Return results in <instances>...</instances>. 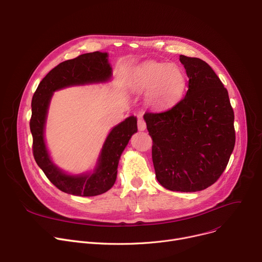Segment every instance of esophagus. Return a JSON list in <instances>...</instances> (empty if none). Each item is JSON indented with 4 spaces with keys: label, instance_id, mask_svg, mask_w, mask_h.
Wrapping results in <instances>:
<instances>
[{
    "label": "esophagus",
    "instance_id": "esophagus-1",
    "mask_svg": "<svg viewBox=\"0 0 262 262\" xmlns=\"http://www.w3.org/2000/svg\"><path fill=\"white\" fill-rule=\"evenodd\" d=\"M137 127L140 131H145L147 126H146V121L143 118H140L137 120Z\"/></svg>",
    "mask_w": 262,
    "mask_h": 262
}]
</instances>
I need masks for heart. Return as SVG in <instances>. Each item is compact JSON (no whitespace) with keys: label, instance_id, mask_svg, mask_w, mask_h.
<instances>
[{"label":"heart","instance_id":"heart-1","mask_svg":"<svg viewBox=\"0 0 262 262\" xmlns=\"http://www.w3.org/2000/svg\"><path fill=\"white\" fill-rule=\"evenodd\" d=\"M133 83L137 90H148L147 102L150 105L164 107L184 95L187 79L185 72L177 64L147 62L134 72Z\"/></svg>","mask_w":262,"mask_h":262}]
</instances>
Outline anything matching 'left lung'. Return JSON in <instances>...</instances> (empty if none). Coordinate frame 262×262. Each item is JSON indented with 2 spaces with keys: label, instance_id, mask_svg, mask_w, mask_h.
Wrapping results in <instances>:
<instances>
[{
  "label": "left lung",
  "instance_id": "8db88e82",
  "mask_svg": "<svg viewBox=\"0 0 262 262\" xmlns=\"http://www.w3.org/2000/svg\"><path fill=\"white\" fill-rule=\"evenodd\" d=\"M187 93L171 109L146 112L152 161L162 186L172 191L203 190L221 177L235 147L234 110L227 90L199 58L180 56Z\"/></svg>",
  "mask_w": 262,
  "mask_h": 262
}]
</instances>
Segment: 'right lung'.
Segmentation results:
<instances>
[{
  "instance_id": "add662e5",
  "label": "right lung",
  "mask_w": 262,
  "mask_h": 262,
  "mask_svg": "<svg viewBox=\"0 0 262 262\" xmlns=\"http://www.w3.org/2000/svg\"><path fill=\"white\" fill-rule=\"evenodd\" d=\"M111 77L112 68L107 61V54L88 53L63 61L54 68L39 83L33 96L29 127L33 135L34 158L46 178L61 191L79 196H94L109 190L116 181L121 153L131 136L137 132V120L130 116L111 130L93 172L68 174L52 162L44 141L46 115L53 93L72 85L105 82Z\"/></svg>"
}]
</instances>
